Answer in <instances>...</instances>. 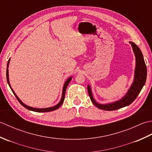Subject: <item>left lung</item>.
I'll use <instances>...</instances> for the list:
<instances>
[{
    "label": "left lung",
    "mask_w": 152,
    "mask_h": 152,
    "mask_svg": "<svg viewBox=\"0 0 152 152\" xmlns=\"http://www.w3.org/2000/svg\"><path fill=\"white\" fill-rule=\"evenodd\" d=\"M129 43L131 44L135 57H136V66H135L133 82L124 97L119 99V101L109 103V104H99V103L95 101L94 98L93 97L91 87H90L89 85L88 86V91L90 99H91V101L93 103V104L99 109L104 110L106 111H112L129 106L136 99L142 89L145 83H146L147 77V69L144 60L143 55L142 53L140 48L134 42H130Z\"/></svg>",
    "instance_id": "obj_1"
}]
</instances>
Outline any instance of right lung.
I'll use <instances>...</instances> for the list:
<instances>
[{
    "instance_id": "1",
    "label": "right lung",
    "mask_w": 152,
    "mask_h": 152,
    "mask_svg": "<svg viewBox=\"0 0 152 152\" xmlns=\"http://www.w3.org/2000/svg\"><path fill=\"white\" fill-rule=\"evenodd\" d=\"M9 63H10V59L8 60V64H7V69H6V79H7V82H8V85L10 86V89H12V91L13 92V93H14V95L15 96V97L17 98L18 101H19V102L20 103V104L23 106V107H25V108H27L28 110H31V111H34V112H51V111H53V110H56L59 108L60 106H61V104H63V101H64V96H65V92H66V88L68 85H69V83H70V82L71 81V80H72V77H70L69 78H68L67 80L66 81V82L64 83V86H63V93H62V96H61V99L60 102L58 103V104L57 105H56L55 106H53V107H50V108H33V107H31V106H28L26 104H25L20 99H19L18 96L16 95V94L15 93V92L14 91V90H13L11 88V86H10V82H9V75H8V66H9Z\"/></svg>"
}]
</instances>
